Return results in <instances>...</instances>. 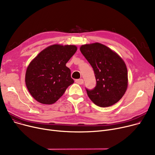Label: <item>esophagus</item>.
I'll return each mask as SVG.
<instances>
[{
    "instance_id": "1",
    "label": "esophagus",
    "mask_w": 155,
    "mask_h": 155,
    "mask_svg": "<svg viewBox=\"0 0 155 155\" xmlns=\"http://www.w3.org/2000/svg\"><path fill=\"white\" fill-rule=\"evenodd\" d=\"M75 82L78 84L82 85L84 84V80L83 79H77V80H75Z\"/></svg>"
}]
</instances>
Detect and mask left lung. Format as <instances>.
<instances>
[{
    "label": "left lung",
    "instance_id": "1",
    "mask_svg": "<svg viewBox=\"0 0 155 155\" xmlns=\"http://www.w3.org/2000/svg\"><path fill=\"white\" fill-rule=\"evenodd\" d=\"M80 50L92 67L97 82L92 90L86 88L89 98L101 107L117 103L127 88V70L123 60L99 43L82 45Z\"/></svg>",
    "mask_w": 155,
    "mask_h": 155
}]
</instances>
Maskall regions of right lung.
<instances>
[{"label": "right lung", "mask_w": 155, "mask_h": 155, "mask_svg": "<svg viewBox=\"0 0 155 155\" xmlns=\"http://www.w3.org/2000/svg\"><path fill=\"white\" fill-rule=\"evenodd\" d=\"M75 45H53L45 48L27 68L25 82L33 98L43 104H52L74 82L66 63L75 53Z\"/></svg>", "instance_id": "add662e5"}]
</instances>
